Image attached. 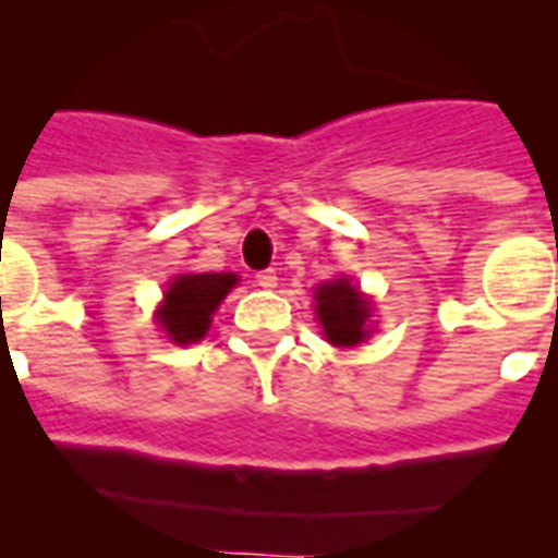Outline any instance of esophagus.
<instances>
[{
	"instance_id": "1",
	"label": "esophagus",
	"mask_w": 558,
	"mask_h": 558,
	"mask_svg": "<svg viewBox=\"0 0 558 558\" xmlns=\"http://www.w3.org/2000/svg\"><path fill=\"white\" fill-rule=\"evenodd\" d=\"M253 279H256L258 288H276V279H279V276H276V270H258Z\"/></svg>"
}]
</instances>
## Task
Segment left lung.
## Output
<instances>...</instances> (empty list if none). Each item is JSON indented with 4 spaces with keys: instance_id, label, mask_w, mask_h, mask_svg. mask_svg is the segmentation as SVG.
<instances>
[{
    "instance_id": "obj_1",
    "label": "left lung",
    "mask_w": 558,
    "mask_h": 558,
    "mask_svg": "<svg viewBox=\"0 0 558 558\" xmlns=\"http://www.w3.org/2000/svg\"><path fill=\"white\" fill-rule=\"evenodd\" d=\"M317 317L323 323V335L335 347H355L366 338V319H369V302L361 296L349 279L319 284L317 293Z\"/></svg>"
}]
</instances>
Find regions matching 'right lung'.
Instances as JSON below:
<instances>
[{"instance_id":"1","label":"right lung","mask_w":558,"mask_h":558,"mask_svg":"<svg viewBox=\"0 0 558 558\" xmlns=\"http://www.w3.org/2000/svg\"><path fill=\"white\" fill-rule=\"evenodd\" d=\"M239 276L232 274H185L168 284L159 323L174 343H197L209 331L211 314L230 293Z\"/></svg>"}]
</instances>
